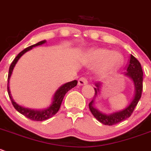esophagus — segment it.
Here are the masks:
<instances>
[{
  "label": "esophagus",
  "instance_id": "34e87169",
  "mask_svg": "<svg viewBox=\"0 0 151 151\" xmlns=\"http://www.w3.org/2000/svg\"><path fill=\"white\" fill-rule=\"evenodd\" d=\"M87 83H88V81H87V79H86V78L81 77L79 78L78 85H80V86H83V85L86 84Z\"/></svg>",
  "mask_w": 151,
  "mask_h": 151
}]
</instances>
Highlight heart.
<instances>
[{"label":"heart","mask_w":151,"mask_h":151,"mask_svg":"<svg viewBox=\"0 0 151 151\" xmlns=\"http://www.w3.org/2000/svg\"><path fill=\"white\" fill-rule=\"evenodd\" d=\"M87 61L90 65H95L101 63L99 71L105 74L113 70L121 64L123 57L116 51L111 52L104 48H98L90 50L87 53Z\"/></svg>","instance_id":"obj_1"}]
</instances>
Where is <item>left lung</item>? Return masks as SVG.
Instances as JSON below:
<instances>
[{
    "mask_svg": "<svg viewBox=\"0 0 151 151\" xmlns=\"http://www.w3.org/2000/svg\"><path fill=\"white\" fill-rule=\"evenodd\" d=\"M125 75L132 79L134 86H135V95H134V98L131 104L125 109L111 114H106L99 111L93 106L94 99L89 104V110L92 114L98 121L101 122L103 124L106 125V126H113L123 120H126L131 115L141 98L143 88V72L139 62L133 55H131L129 62L127 65V71L125 72ZM95 86H96V88H95V98L98 95V92H99L101 83L100 82L96 83Z\"/></svg>",
    "mask_w": 151,
    "mask_h": 151,
    "instance_id": "obj_1",
    "label": "left lung"
}]
</instances>
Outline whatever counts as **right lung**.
Wrapping results in <instances>:
<instances>
[{
  "label": "right lung",
  "instance_id": "obj_1",
  "mask_svg": "<svg viewBox=\"0 0 151 151\" xmlns=\"http://www.w3.org/2000/svg\"><path fill=\"white\" fill-rule=\"evenodd\" d=\"M45 40H43V41L39 42L38 43L35 45H33L29 46V47H26L24 50H22L18 55L15 57V59L13 60V62H12L11 65L9 67V74H8V84H7V90H8V94L9 98L11 99L12 104L13 106L14 107L16 110H17L18 112H20V114H23L25 117H26L27 118L30 119L31 120H34V121H43V120H45L47 119L50 118L51 117H53L54 114H56V113L59 111V108L61 106V104H62V100H63L64 97H65V94L71 89L72 88L75 87L77 85L78 81L76 80L73 81L68 82V83H65L62 86H61L59 89L56 90V92H55L54 96H53V101L51 105L50 106V107H48L47 109L44 110H34V109H30L24 108V107L21 106H19L18 104H16L14 101V100L12 98V95L10 94V90L9 87V78L11 77L13 69H14V66H15L16 63L17 62V61L19 60L20 57L24 54L25 53H26L27 51L30 50L31 49H32L34 47L36 46L41 45L45 43Z\"/></svg>",
  "mask_w": 151,
  "mask_h": 151
}]
</instances>
